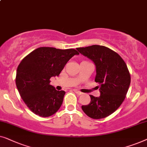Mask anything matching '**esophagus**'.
I'll return each instance as SVG.
<instances>
[{
    "instance_id": "obj_1",
    "label": "esophagus",
    "mask_w": 147,
    "mask_h": 147,
    "mask_svg": "<svg viewBox=\"0 0 147 147\" xmlns=\"http://www.w3.org/2000/svg\"><path fill=\"white\" fill-rule=\"evenodd\" d=\"M74 92H76V93L77 94H78V95H81V94H83V93H82V92L78 91V90H74Z\"/></svg>"
}]
</instances>
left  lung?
<instances>
[{
    "instance_id": "1",
    "label": "left lung",
    "mask_w": 147,
    "mask_h": 147,
    "mask_svg": "<svg viewBox=\"0 0 147 147\" xmlns=\"http://www.w3.org/2000/svg\"><path fill=\"white\" fill-rule=\"evenodd\" d=\"M82 55L96 65L95 82H98L100 96L90 95V102L82 105L84 113L94 119H100L117 111L125 100L131 83V74L125 62L119 54L100 45L77 48Z\"/></svg>"
}]
</instances>
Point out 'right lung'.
<instances>
[{
    "label": "right lung",
    "mask_w": 147,
    "mask_h": 147,
    "mask_svg": "<svg viewBox=\"0 0 147 147\" xmlns=\"http://www.w3.org/2000/svg\"><path fill=\"white\" fill-rule=\"evenodd\" d=\"M75 55L73 49L40 47L26 56L18 66L16 85L21 98L34 114L48 117L57 112L65 92L51 85L50 78L59 76L68 61Z\"/></svg>",
    "instance_id": "add662e5"
}]
</instances>
